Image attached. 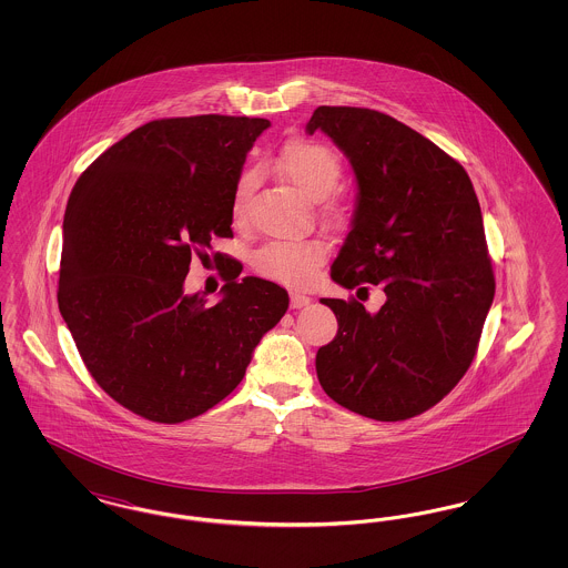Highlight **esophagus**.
<instances>
[{"instance_id": "34e87169", "label": "esophagus", "mask_w": 568, "mask_h": 568, "mask_svg": "<svg viewBox=\"0 0 568 568\" xmlns=\"http://www.w3.org/2000/svg\"><path fill=\"white\" fill-rule=\"evenodd\" d=\"M308 302H311V297L304 296V294H300V292H292V294H290L292 308H302V306H306Z\"/></svg>"}]
</instances>
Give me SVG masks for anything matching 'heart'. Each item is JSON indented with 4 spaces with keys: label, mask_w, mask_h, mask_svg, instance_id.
<instances>
[{
    "label": "heart",
    "mask_w": 568,
    "mask_h": 568,
    "mask_svg": "<svg viewBox=\"0 0 568 568\" xmlns=\"http://www.w3.org/2000/svg\"><path fill=\"white\" fill-rule=\"evenodd\" d=\"M278 168L285 176L313 200H322L341 181L343 165L338 155L315 140L287 142L278 153ZM253 185V172H243L234 187L232 215L243 219L244 202ZM327 257V246L315 239H274L253 253L255 271L290 285H306L315 278Z\"/></svg>",
    "instance_id": "obj_1"
}]
</instances>
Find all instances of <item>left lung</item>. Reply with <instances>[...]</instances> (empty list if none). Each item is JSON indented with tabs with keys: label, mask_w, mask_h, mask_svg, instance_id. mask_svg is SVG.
<instances>
[{
	"label": "left lung",
	"mask_w": 568,
	"mask_h": 568,
	"mask_svg": "<svg viewBox=\"0 0 568 568\" xmlns=\"http://www.w3.org/2000/svg\"><path fill=\"white\" fill-rule=\"evenodd\" d=\"M317 130L359 190L329 274L387 296L373 315L355 297H322L338 332L317 352V378L353 413L403 422L440 403L477 355L496 292L479 200L459 162L389 114L320 106L306 125Z\"/></svg>",
	"instance_id": "1"
}]
</instances>
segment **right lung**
<instances>
[{
  "label": "right lung",
  "instance_id": "right-lung-1",
  "mask_svg": "<svg viewBox=\"0 0 568 568\" xmlns=\"http://www.w3.org/2000/svg\"><path fill=\"white\" fill-rule=\"evenodd\" d=\"M268 119L197 114L144 123L74 185L57 302L112 400L158 424L193 419L243 381L290 306L283 287L225 266L221 300L185 296L191 257L230 239L234 187Z\"/></svg>",
  "mask_w": 568,
  "mask_h": 568
}]
</instances>
